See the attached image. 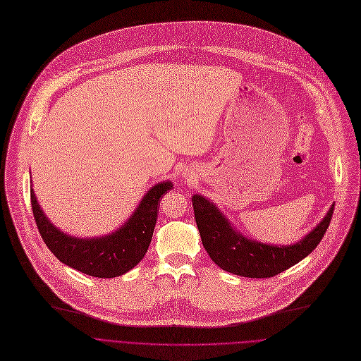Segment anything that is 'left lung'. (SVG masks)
<instances>
[{
  "instance_id": "1",
  "label": "left lung",
  "mask_w": 361,
  "mask_h": 361,
  "mask_svg": "<svg viewBox=\"0 0 361 361\" xmlns=\"http://www.w3.org/2000/svg\"><path fill=\"white\" fill-rule=\"evenodd\" d=\"M192 209L202 242L214 264L223 271L246 278H272L308 256L330 226L334 204L322 221L302 240L290 246H272L243 238L217 207L202 195H192Z\"/></svg>"
}]
</instances>
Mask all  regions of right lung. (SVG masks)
Returning <instances> with one entry per match:
<instances>
[{
	"mask_svg": "<svg viewBox=\"0 0 361 361\" xmlns=\"http://www.w3.org/2000/svg\"><path fill=\"white\" fill-rule=\"evenodd\" d=\"M171 188V181L154 185L119 231L92 239H78L60 232L42 212L32 188H30V197L39 232L60 262L94 278H115L133 269L147 253L161 197Z\"/></svg>",
	"mask_w": 361,
	"mask_h": 361,
	"instance_id": "right-lung-1",
	"label": "right lung"
}]
</instances>
